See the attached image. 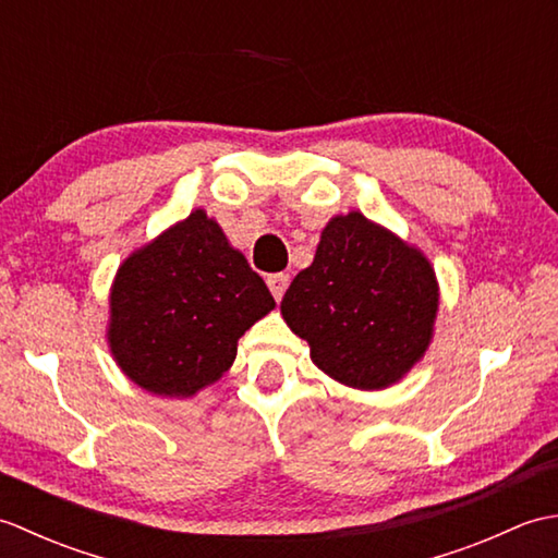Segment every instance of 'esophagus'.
Here are the masks:
<instances>
[{
  "label": "esophagus",
  "mask_w": 558,
  "mask_h": 558,
  "mask_svg": "<svg viewBox=\"0 0 558 558\" xmlns=\"http://www.w3.org/2000/svg\"><path fill=\"white\" fill-rule=\"evenodd\" d=\"M266 282H268V288L272 292V298L280 302L282 294H286V290L290 286V276H288V272H272V276L266 278Z\"/></svg>",
  "instance_id": "esophagus-1"
}]
</instances>
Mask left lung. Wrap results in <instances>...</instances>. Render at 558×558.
<instances>
[{
  "instance_id": "8db88e82",
  "label": "left lung",
  "mask_w": 558,
  "mask_h": 558,
  "mask_svg": "<svg viewBox=\"0 0 558 558\" xmlns=\"http://www.w3.org/2000/svg\"><path fill=\"white\" fill-rule=\"evenodd\" d=\"M280 314L333 381L384 390L432 345L438 280L422 248L350 210L326 222L312 266L290 282Z\"/></svg>"
}]
</instances>
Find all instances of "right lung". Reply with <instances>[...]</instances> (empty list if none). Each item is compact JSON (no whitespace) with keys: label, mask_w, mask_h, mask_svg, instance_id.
<instances>
[{"label":"right lung","mask_w":558,"mask_h":558,"mask_svg":"<svg viewBox=\"0 0 558 558\" xmlns=\"http://www.w3.org/2000/svg\"><path fill=\"white\" fill-rule=\"evenodd\" d=\"M272 306L264 278L196 208L117 268L105 338L129 381L192 398L230 369L236 340Z\"/></svg>","instance_id":"right-lung-1"}]
</instances>
